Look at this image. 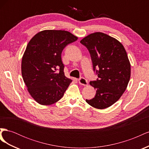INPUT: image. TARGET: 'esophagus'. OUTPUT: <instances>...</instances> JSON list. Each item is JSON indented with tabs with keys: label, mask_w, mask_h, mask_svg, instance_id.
Here are the masks:
<instances>
[{
	"label": "esophagus",
	"mask_w": 149,
	"mask_h": 149,
	"mask_svg": "<svg viewBox=\"0 0 149 149\" xmlns=\"http://www.w3.org/2000/svg\"><path fill=\"white\" fill-rule=\"evenodd\" d=\"M78 82H79V83L80 84H81L83 86H86L88 84L87 80L86 79L84 78H83V77H81L78 79Z\"/></svg>",
	"instance_id": "esophagus-1"
}]
</instances>
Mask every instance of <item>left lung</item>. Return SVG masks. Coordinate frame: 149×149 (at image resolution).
Here are the masks:
<instances>
[{"label": "left lung", "instance_id": "left-lung-1", "mask_svg": "<svg viewBox=\"0 0 149 149\" xmlns=\"http://www.w3.org/2000/svg\"><path fill=\"white\" fill-rule=\"evenodd\" d=\"M80 43L88 49L98 77L89 83L96 89L95 96L86 101L97 109H105L118 101L127 88L130 78L127 53L118 40L101 32L90 34Z\"/></svg>", "mask_w": 149, "mask_h": 149}]
</instances>
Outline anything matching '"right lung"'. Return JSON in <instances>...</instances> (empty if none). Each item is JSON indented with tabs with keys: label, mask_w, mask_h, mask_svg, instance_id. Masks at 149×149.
Instances as JSON below:
<instances>
[{
	"label": "right lung",
	"mask_w": 149,
	"mask_h": 149,
	"mask_svg": "<svg viewBox=\"0 0 149 149\" xmlns=\"http://www.w3.org/2000/svg\"><path fill=\"white\" fill-rule=\"evenodd\" d=\"M78 37L65 30H47L36 34L26 46L22 74L31 96L40 104L51 105L64 95L72 80L64 73L61 53Z\"/></svg>",
	"instance_id": "add662e5"
}]
</instances>
